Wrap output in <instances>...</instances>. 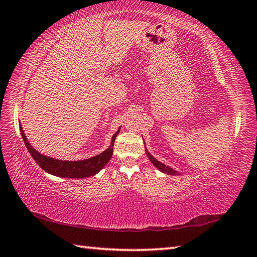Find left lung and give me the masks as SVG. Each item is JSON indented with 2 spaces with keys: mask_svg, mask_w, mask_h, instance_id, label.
I'll use <instances>...</instances> for the list:
<instances>
[{
  "mask_svg": "<svg viewBox=\"0 0 257 257\" xmlns=\"http://www.w3.org/2000/svg\"><path fill=\"white\" fill-rule=\"evenodd\" d=\"M147 151V150H146ZM147 156H148V158H149V160L154 163V166L157 168V169H159V170L161 171V172H165V173H167V174H171V176H176V174H180L179 172H177V171H174L172 168H170V167H168V166H166V165H163V163H161V162H159L158 161L156 158H154L152 157L148 151H147Z\"/></svg>",
  "mask_w": 257,
  "mask_h": 257,
  "instance_id": "8db88e82",
  "label": "left lung"
}]
</instances>
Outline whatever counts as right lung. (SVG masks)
I'll return each instance as SVG.
<instances>
[{
    "instance_id": "add662e5",
    "label": "right lung",
    "mask_w": 257,
    "mask_h": 257,
    "mask_svg": "<svg viewBox=\"0 0 257 257\" xmlns=\"http://www.w3.org/2000/svg\"><path fill=\"white\" fill-rule=\"evenodd\" d=\"M20 130L27 150H29L31 156L33 157V159L36 161L37 165L40 166L43 170L57 177L83 179V178L95 176V174L99 172L101 169L106 166V163L110 160L113 152L114 139H116L117 135L119 134L120 128L118 129V132L112 136L110 147H109L106 151H103L102 154H99L95 157H91L89 159L79 160V161H63V160L54 159V158H50L40 154V152L33 148L31 144L29 143V140L26 139V136L24 135V130L22 128L21 124H20Z\"/></svg>"
}]
</instances>
